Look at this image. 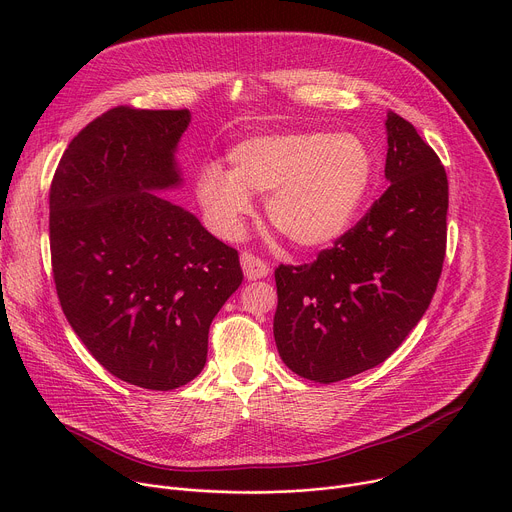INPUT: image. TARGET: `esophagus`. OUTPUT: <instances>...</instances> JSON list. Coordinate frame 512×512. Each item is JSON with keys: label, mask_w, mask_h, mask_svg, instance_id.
Returning <instances> with one entry per match:
<instances>
[{"label": "esophagus", "mask_w": 512, "mask_h": 512, "mask_svg": "<svg viewBox=\"0 0 512 512\" xmlns=\"http://www.w3.org/2000/svg\"><path fill=\"white\" fill-rule=\"evenodd\" d=\"M241 267H243V273L249 281H257V279H263L267 277L269 273V267L267 263H263L259 257L251 255V253H243L241 255Z\"/></svg>", "instance_id": "esophagus-1"}]
</instances>
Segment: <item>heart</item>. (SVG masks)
Segmentation results:
<instances>
[{"mask_svg": "<svg viewBox=\"0 0 512 512\" xmlns=\"http://www.w3.org/2000/svg\"><path fill=\"white\" fill-rule=\"evenodd\" d=\"M229 172L216 164L196 172V200L212 229L239 237L253 212L251 194L267 196L269 223L302 249L336 243L369 196L375 162L354 133L322 129L255 135L227 156Z\"/></svg>", "mask_w": 512, "mask_h": 512, "instance_id": "obj_1", "label": "heart"}]
</instances>
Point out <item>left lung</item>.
Listing matches in <instances>:
<instances>
[{
    "instance_id": "8db88e82",
    "label": "left lung",
    "mask_w": 512,
    "mask_h": 512,
    "mask_svg": "<svg viewBox=\"0 0 512 512\" xmlns=\"http://www.w3.org/2000/svg\"><path fill=\"white\" fill-rule=\"evenodd\" d=\"M385 127V194L312 265L275 269L279 356L316 383L385 362L429 308L442 275L446 170L409 121L389 111Z\"/></svg>"
}]
</instances>
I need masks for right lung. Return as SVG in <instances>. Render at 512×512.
<instances>
[{
    "label": "right lung",
    "mask_w": 512,
    "mask_h": 512,
    "mask_svg": "<svg viewBox=\"0 0 512 512\" xmlns=\"http://www.w3.org/2000/svg\"><path fill=\"white\" fill-rule=\"evenodd\" d=\"M190 111L117 107L68 143L50 186V253L62 312L95 360L152 391L190 383L208 328L243 281L239 253L160 196Z\"/></svg>",
    "instance_id": "add662e5"
}]
</instances>
